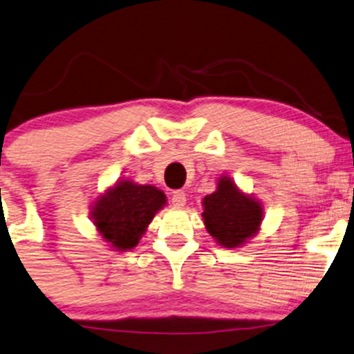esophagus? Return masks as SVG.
<instances>
[{"label":"esophagus","instance_id":"1","mask_svg":"<svg viewBox=\"0 0 354 354\" xmlns=\"http://www.w3.org/2000/svg\"><path fill=\"white\" fill-rule=\"evenodd\" d=\"M171 202H173L174 207H183L187 203V195L183 192H174L173 196H171Z\"/></svg>","mask_w":354,"mask_h":354}]
</instances>
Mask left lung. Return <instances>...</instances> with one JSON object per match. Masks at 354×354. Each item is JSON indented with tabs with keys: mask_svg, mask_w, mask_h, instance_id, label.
Listing matches in <instances>:
<instances>
[{
	"mask_svg": "<svg viewBox=\"0 0 354 354\" xmlns=\"http://www.w3.org/2000/svg\"><path fill=\"white\" fill-rule=\"evenodd\" d=\"M202 217L218 244L237 248L256 234L263 221V208L224 176L218 180L217 189L203 198Z\"/></svg>",
	"mask_w": 354,
	"mask_h": 354,
	"instance_id": "8db88e82",
	"label": "left lung"
}]
</instances>
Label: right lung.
Returning <instances> with one entry per match:
<instances>
[{
	"mask_svg": "<svg viewBox=\"0 0 354 354\" xmlns=\"http://www.w3.org/2000/svg\"><path fill=\"white\" fill-rule=\"evenodd\" d=\"M166 203V195L151 185L122 181L100 196L91 212L95 225L106 243L127 251L139 243L156 212Z\"/></svg>",
	"mask_w": 354,
	"mask_h": 354,
	"instance_id": "obj_1",
	"label": "right lung"
}]
</instances>
